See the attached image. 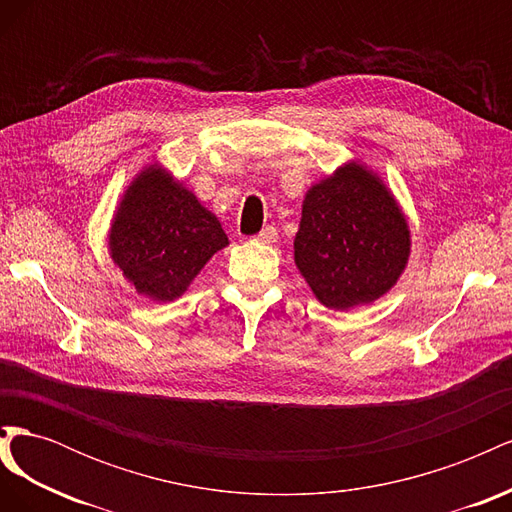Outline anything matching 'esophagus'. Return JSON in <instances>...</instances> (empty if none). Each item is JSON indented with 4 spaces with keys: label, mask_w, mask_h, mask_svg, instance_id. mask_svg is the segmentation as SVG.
<instances>
[{
    "label": "esophagus",
    "mask_w": 512,
    "mask_h": 512,
    "mask_svg": "<svg viewBox=\"0 0 512 512\" xmlns=\"http://www.w3.org/2000/svg\"><path fill=\"white\" fill-rule=\"evenodd\" d=\"M254 241H258V243H265V245H271V243H275L277 241V230L273 228V226H267V228H262L258 235L254 237Z\"/></svg>",
    "instance_id": "34e87169"
}]
</instances>
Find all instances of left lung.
I'll list each match as a JSON object with an SVG mask.
<instances>
[{
    "label": "left lung",
    "instance_id": "1",
    "mask_svg": "<svg viewBox=\"0 0 512 512\" xmlns=\"http://www.w3.org/2000/svg\"><path fill=\"white\" fill-rule=\"evenodd\" d=\"M410 245V226L393 192L352 160L307 190L294 265L324 307L348 312L397 284Z\"/></svg>",
    "mask_w": 512,
    "mask_h": 512
}]
</instances>
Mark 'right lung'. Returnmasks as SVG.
<instances>
[{
  "label": "right lung",
  "mask_w": 512,
  "mask_h": 512,
  "mask_svg": "<svg viewBox=\"0 0 512 512\" xmlns=\"http://www.w3.org/2000/svg\"><path fill=\"white\" fill-rule=\"evenodd\" d=\"M228 237L215 215L153 162L123 192L108 228V254L143 297L179 299Z\"/></svg>",
  "instance_id": "obj_1"
}]
</instances>
